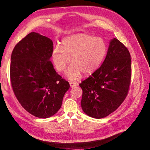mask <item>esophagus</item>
<instances>
[{
	"label": "esophagus",
	"mask_w": 150,
	"mask_h": 150,
	"mask_svg": "<svg viewBox=\"0 0 150 150\" xmlns=\"http://www.w3.org/2000/svg\"><path fill=\"white\" fill-rule=\"evenodd\" d=\"M69 85H70L71 88H73V87H75L76 85H77V83H75V82H70V83H69Z\"/></svg>",
	"instance_id": "34e87169"
}]
</instances>
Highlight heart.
I'll list each match as a JSON object with an SVG mask.
<instances>
[{
  "label": "heart",
  "mask_w": 150,
  "mask_h": 150,
  "mask_svg": "<svg viewBox=\"0 0 150 150\" xmlns=\"http://www.w3.org/2000/svg\"><path fill=\"white\" fill-rule=\"evenodd\" d=\"M107 52L104 39L87 34H76L65 38L62 46L57 45L52 52V59L59 71H63L71 62L67 71L71 81L77 80L82 73L86 75L95 73L102 64Z\"/></svg>",
  "instance_id": "heart-1"
}]
</instances>
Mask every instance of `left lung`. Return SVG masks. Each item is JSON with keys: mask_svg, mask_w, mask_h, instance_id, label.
<instances>
[{"mask_svg": "<svg viewBox=\"0 0 150 150\" xmlns=\"http://www.w3.org/2000/svg\"><path fill=\"white\" fill-rule=\"evenodd\" d=\"M130 81V52L122 43L113 38L102 65L79 84L83 112L98 119L113 112L126 98Z\"/></svg>", "mask_w": 150, "mask_h": 150, "instance_id": "obj_1", "label": "left lung"}]
</instances>
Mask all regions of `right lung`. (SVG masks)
Returning <instances> with one entry per match:
<instances>
[{
  "label": "right lung",
  "instance_id": "add662e5",
  "mask_svg": "<svg viewBox=\"0 0 150 150\" xmlns=\"http://www.w3.org/2000/svg\"><path fill=\"white\" fill-rule=\"evenodd\" d=\"M53 49L52 40L31 32L15 45L11 55L10 73L14 95L25 110L40 118L57 113L70 87L50 60Z\"/></svg>",
  "mask_w": 150,
  "mask_h": 150
}]
</instances>
